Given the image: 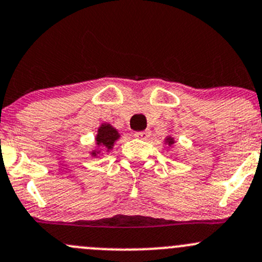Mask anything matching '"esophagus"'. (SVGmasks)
<instances>
[{"label":"esophagus","instance_id":"obj_1","mask_svg":"<svg viewBox=\"0 0 262 262\" xmlns=\"http://www.w3.org/2000/svg\"><path fill=\"white\" fill-rule=\"evenodd\" d=\"M134 136H136L138 139H143V141H146V139H148L150 137V132L149 130L138 132V133H136Z\"/></svg>","mask_w":262,"mask_h":262}]
</instances>
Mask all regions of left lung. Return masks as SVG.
Returning <instances> with one entry per match:
<instances>
[{
    "label": "left lung",
    "instance_id": "left-lung-1",
    "mask_svg": "<svg viewBox=\"0 0 262 262\" xmlns=\"http://www.w3.org/2000/svg\"><path fill=\"white\" fill-rule=\"evenodd\" d=\"M166 143H167L168 146H172V144L175 143V141H173V138H171V137H167V138H166Z\"/></svg>",
    "mask_w": 262,
    "mask_h": 262
}]
</instances>
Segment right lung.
I'll return each mask as SVG.
<instances>
[{
	"mask_svg": "<svg viewBox=\"0 0 262 262\" xmlns=\"http://www.w3.org/2000/svg\"><path fill=\"white\" fill-rule=\"evenodd\" d=\"M119 137H120V134L118 133V130H116L114 126L106 123L101 124V126L97 129V136H96L97 147H105L107 150L113 149V146H114L115 142L118 141ZM100 152H101V150L95 149L92 150L91 155L95 157V156L99 155Z\"/></svg>",
	"mask_w": 262,
	"mask_h": 262,
	"instance_id": "1",
	"label": "right lung"
}]
</instances>
